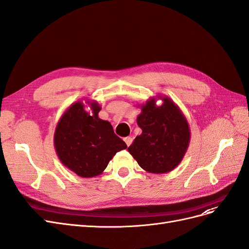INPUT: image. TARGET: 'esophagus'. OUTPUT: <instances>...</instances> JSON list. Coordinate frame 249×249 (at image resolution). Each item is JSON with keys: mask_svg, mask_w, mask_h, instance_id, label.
Masks as SVG:
<instances>
[{"mask_svg": "<svg viewBox=\"0 0 249 249\" xmlns=\"http://www.w3.org/2000/svg\"><path fill=\"white\" fill-rule=\"evenodd\" d=\"M124 141H125V143H126V145H127V146H130V145H131V143H132V138H130V137H127V138H125V139H124Z\"/></svg>", "mask_w": 249, "mask_h": 249, "instance_id": "obj_1", "label": "esophagus"}]
</instances>
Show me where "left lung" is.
I'll return each instance as SVG.
<instances>
[{
    "label": "left lung",
    "mask_w": 249,
    "mask_h": 249,
    "mask_svg": "<svg viewBox=\"0 0 249 249\" xmlns=\"http://www.w3.org/2000/svg\"><path fill=\"white\" fill-rule=\"evenodd\" d=\"M163 103L159 107L156 100ZM137 122L142 134L134 139L128 152L142 169L149 173L172 171L180 164L191 140L187 118L171 99L156 96L140 105Z\"/></svg>",
    "instance_id": "1"
}]
</instances>
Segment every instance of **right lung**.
Listing matches in <instances>:
<instances>
[{
	"instance_id": "right-lung-1",
	"label": "right lung",
	"mask_w": 249,
	"mask_h": 249,
	"mask_svg": "<svg viewBox=\"0 0 249 249\" xmlns=\"http://www.w3.org/2000/svg\"><path fill=\"white\" fill-rule=\"evenodd\" d=\"M85 104L89 111L86 110ZM100 110L97 101L71 104L54 133V147L60 161L84 178L102 174L115 154L127 148L108 121L98 117Z\"/></svg>"
}]
</instances>
